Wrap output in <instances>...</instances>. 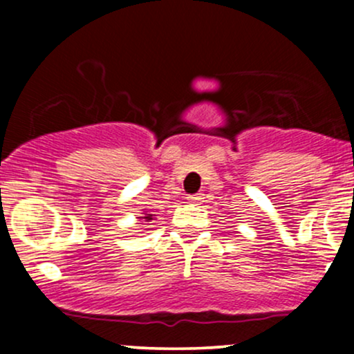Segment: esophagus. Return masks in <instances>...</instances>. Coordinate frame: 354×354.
Masks as SVG:
<instances>
[{
	"mask_svg": "<svg viewBox=\"0 0 354 354\" xmlns=\"http://www.w3.org/2000/svg\"><path fill=\"white\" fill-rule=\"evenodd\" d=\"M205 198H203V194H193V196H189V203H201Z\"/></svg>",
	"mask_w": 354,
	"mask_h": 354,
	"instance_id": "1",
	"label": "esophagus"
}]
</instances>
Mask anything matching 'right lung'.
<instances>
[{
	"mask_svg": "<svg viewBox=\"0 0 354 354\" xmlns=\"http://www.w3.org/2000/svg\"><path fill=\"white\" fill-rule=\"evenodd\" d=\"M143 219H146V221H151L153 214H146V216H143Z\"/></svg>",
	"mask_w": 354,
	"mask_h": 354,
	"instance_id": "obj_1",
	"label": "right lung"
}]
</instances>
